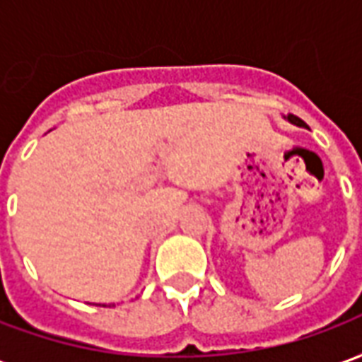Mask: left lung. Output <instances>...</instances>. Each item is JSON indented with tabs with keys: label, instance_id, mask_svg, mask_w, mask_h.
Listing matches in <instances>:
<instances>
[{
	"label": "left lung",
	"instance_id": "obj_1",
	"mask_svg": "<svg viewBox=\"0 0 362 362\" xmlns=\"http://www.w3.org/2000/svg\"><path fill=\"white\" fill-rule=\"evenodd\" d=\"M287 119H288V122H293V124H296V126H304V122L298 118V116H293V114H288Z\"/></svg>",
	"mask_w": 362,
	"mask_h": 362
}]
</instances>
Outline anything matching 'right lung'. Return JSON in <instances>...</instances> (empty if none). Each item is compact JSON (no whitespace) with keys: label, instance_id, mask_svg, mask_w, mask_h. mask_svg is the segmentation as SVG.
Here are the masks:
<instances>
[{"label":"right lung","instance_id":"obj_1","mask_svg":"<svg viewBox=\"0 0 362 362\" xmlns=\"http://www.w3.org/2000/svg\"><path fill=\"white\" fill-rule=\"evenodd\" d=\"M103 306H106V304H103Z\"/></svg>","mask_w":362,"mask_h":362}]
</instances>
